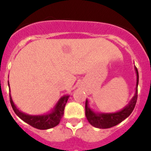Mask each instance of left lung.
<instances>
[{"label": "left lung", "mask_w": 151, "mask_h": 151, "mask_svg": "<svg viewBox=\"0 0 151 151\" xmlns=\"http://www.w3.org/2000/svg\"><path fill=\"white\" fill-rule=\"evenodd\" d=\"M137 81H136L135 94L132 98L130 102L123 109L115 113H97L89 106L88 101H85V116L88 121L94 127L98 129H109L118 125L121 122L129 116L135 106L138 98V72L137 68L134 67Z\"/></svg>", "instance_id": "8db88e82"}]
</instances>
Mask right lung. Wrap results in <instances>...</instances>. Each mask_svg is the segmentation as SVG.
Wrapping results in <instances>:
<instances>
[{
  "label": "right lung",
  "mask_w": 151,
  "mask_h": 151,
  "mask_svg": "<svg viewBox=\"0 0 151 151\" xmlns=\"http://www.w3.org/2000/svg\"><path fill=\"white\" fill-rule=\"evenodd\" d=\"M8 85H9V89L10 90L9 81H8ZM69 97V95L63 96L61 98H60L59 101H57L54 108L50 113L41 114V115H29V114L23 113V112L19 110L17 106L14 104L10 94V101L13 111L15 112L16 114L22 121L28 123L29 125H32V127L36 128V129L45 130V129H49L55 127L60 123L61 119L63 116L64 108H65Z\"/></svg>",
  "instance_id": "obj_1"
}]
</instances>
